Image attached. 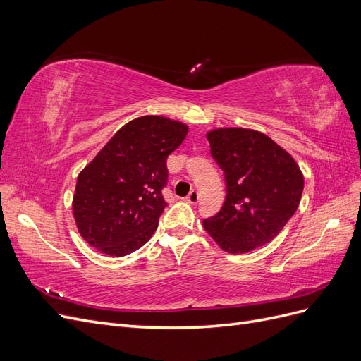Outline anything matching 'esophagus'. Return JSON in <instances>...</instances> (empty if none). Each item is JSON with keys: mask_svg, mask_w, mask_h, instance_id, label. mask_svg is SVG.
Segmentation results:
<instances>
[{"mask_svg": "<svg viewBox=\"0 0 361 361\" xmlns=\"http://www.w3.org/2000/svg\"><path fill=\"white\" fill-rule=\"evenodd\" d=\"M199 192L197 191H195V190H192L188 195H187V199H185V200H187L188 203H192V204H195V203H199Z\"/></svg>", "mask_w": 361, "mask_h": 361, "instance_id": "1", "label": "esophagus"}]
</instances>
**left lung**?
<instances>
[{"instance_id": "obj_1", "label": "left lung", "mask_w": 361, "mask_h": 361, "mask_svg": "<svg viewBox=\"0 0 361 361\" xmlns=\"http://www.w3.org/2000/svg\"><path fill=\"white\" fill-rule=\"evenodd\" d=\"M206 138L224 173L226 199L204 218V231L232 255L269 244L298 209L304 178L297 162L257 130L215 129Z\"/></svg>"}]
</instances>
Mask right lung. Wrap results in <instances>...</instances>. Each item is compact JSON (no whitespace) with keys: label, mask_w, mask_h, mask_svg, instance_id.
Wrapping results in <instances>:
<instances>
[{"label":"right lung","mask_w":361,"mask_h":361,"mask_svg":"<svg viewBox=\"0 0 361 361\" xmlns=\"http://www.w3.org/2000/svg\"><path fill=\"white\" fill-rule=\"evenodd\" d=\"M187 133L183 123L159 116L117 130L76 180L73 216L87 243L122 257L149 241L167 206V158Z\"/></svg>","instance_id":"1"}]
</instances>
